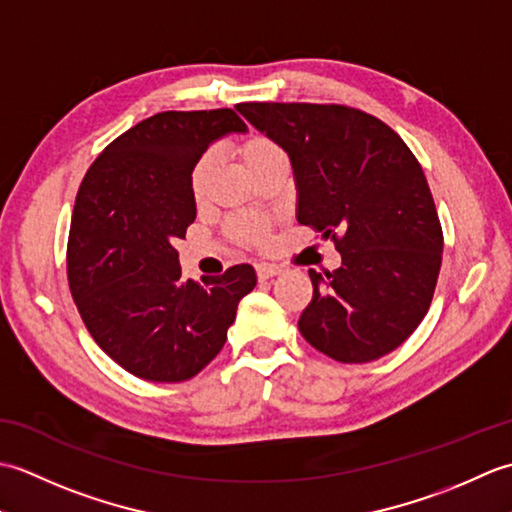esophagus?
Masks as SVG:
<instances>
[{
    "instance_id": "34e87169",
    "label": "esophagus",
    "mask_w": 512,
    "mask_h": 512,
    "mask_svg": "<svg viewBox=\"0 0 512 512\" xmlns=\"http://www.w3.org/2000/svg\"><path fill=\"white\" fill-rule=\"evenodd\" d=\"M279 275V268L277 266H270V264H259L257 266V277L259 281H268Z\"/></svg>"
}]
</instances>
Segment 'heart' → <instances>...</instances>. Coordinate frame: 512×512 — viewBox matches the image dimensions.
I'll return each instance as SVG.
<instances>
[{"label":"heart","instance_id":"b5f03b06","mask_svg":"<svg viewBox=\"0 0 512 512\" xmlns=\"http://www.w3.org/2000/svg\"><path fill=\"white\" fill-rule=\"evenodd\" d=\"M237 156L242 160V165L253 173L270 165V162L277 158H284L281 149L273 143V140L266 136H248L246 140H242L237 147ZM209 178H211V158L202 156L198 162H195L191 169V191L195 198H202L206 187H209ZM228 233L231 237H235L237 242L242 244H264L266 235H268V222L264 217L257 215H244V217H235V220L228 224Z\"/></svg>","mask_w":512,"mask_h":512}]
</instances>
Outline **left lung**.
<instances>
[{
    "mask_svg": "<svg viewBox=\"0 0 512 512\" xmlns=\"http://www.w3.org/2000/svg\"><path fill=\"white\" fill-rule=\"evenodd\" d=\"M235 110L286 151L299 224L341 253L334 273L308 270L303 339L339 363L394 352L427 314L442 264V228L416 156L383 121L345 105Z\"/></svg>",
    "mask_w": 512,
    "mask_h": 512,
    "instance_id": "1",
    "label": "left lung"
}]
</instances>
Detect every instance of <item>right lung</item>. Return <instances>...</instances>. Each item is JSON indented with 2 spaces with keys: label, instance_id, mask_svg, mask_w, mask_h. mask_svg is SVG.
Returning a JSON list of instances; mask_svg holds the SVG:
<instances>
[{
  "label": "right lung",
  "instance_id": "right-lung-1",
  "mask_svg": "<svg viewBox=\"0 0 512 512\" xmlns=\"http://www.w3.org/2000/svg\"><path fill=\"white\" fill-rule=\"evenodd\" d=\"M244 132L233 110L162 112L118 136L85 173L68 281L92 339L129 374L182 383L202 372L257 284L250 264L184 279L173 248L195 220L193 165L215 140Z\"/></svg>",
  "mask_w": 512,
  "mask_h": 512
}]
</instances>
